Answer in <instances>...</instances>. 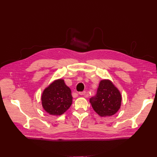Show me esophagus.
Masks as SVG:
<instances>
[{"label":"esophagus","instance_id":"obj_1","mask_svg":"<svg viewBox=\"0 0 157 157\" xmlns=\"http://www.w3.org/2000/svg\"><path fill=\"white\" fill-rule=\"evenodd\" d=\"M79 94L81 95L82 97H86V92L83 91V92H79Z\"/></svg>","mask_w":157,"mask_h":157}]
</instances>
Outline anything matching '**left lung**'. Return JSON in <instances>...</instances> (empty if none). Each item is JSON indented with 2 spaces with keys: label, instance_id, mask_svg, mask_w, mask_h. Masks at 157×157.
<instances>
[{
  "label": "left lung",
  "instance_id": "8db88e82",
  "mask_svg": "<svg viewBox=\"0 0 157 157\" xmlns=\"http://www.w3.org/2000/svg\"><path fill=\"white\" fill-rule=\"evenodd\" d=\"M121 92L107 79L100 81L96 96L90 99L94 110L101 117H109L116 114L121 108Z\"/></svg>",
  "mask_w": 157,
  "mask_h": 157
}]
</instances>
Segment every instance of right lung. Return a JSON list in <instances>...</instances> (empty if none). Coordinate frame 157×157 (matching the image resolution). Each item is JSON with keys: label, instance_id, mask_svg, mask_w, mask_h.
<instances>
[{"label": "right lung", "instance_id": "right-lung-1", "mask_svg": "<svg viewBox=\"0 0 157 157\" xmlns=\"http://www.w3.org/2000/svg\"><path fill=\"white\" fill-rule=\"evenodd\" d=\"M41 101L43 108L48 114L56 116H61L72 104L71 91L66 85L64 79H55L44 89Z\"/></svg>", "mask_w": 157, "mask_h": 157}]
</instances>
